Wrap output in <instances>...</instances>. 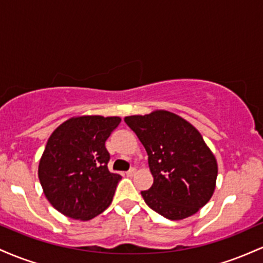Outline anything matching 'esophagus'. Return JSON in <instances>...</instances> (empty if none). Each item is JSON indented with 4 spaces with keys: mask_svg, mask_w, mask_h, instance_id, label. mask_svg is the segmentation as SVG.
Returning a JSON list of instances; mask_svg holds the SVG:
<instances>
[{
    "mask_svg": "<svg viewBox=\"0 0 263 263\" xmlns=\"http://www.w3.org/2000/svg\"><path fill=\"white\" fill-rule=\"evenodd\" d=\"M136 172H137L136 171V168H131V170H129L126 174H127V177H132V176H135Z\"/></svg>",
    "mask_w": 263,
    "mask_h": 263,
    "instance_id": "34e87169",
    "label": "esophagus"
}]
</instances>
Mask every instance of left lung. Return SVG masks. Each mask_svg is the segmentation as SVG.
Segmentation results:
<instances>
[{
    "instance_id": "left-lung-1",
    "label": "left lung",
    "mask_w": 263,
    "mask_h": 263,
    "mask_svg": "<svg viewBox=\"0 0 263 263\" xmlns=\"http://www.w3.org/2000/svg\"><path fill=\"white\" fill-rule=\"evenodd\" d=\"M148 155L153 184L146 204L170 220L194 215L213 197L218 162L192 123L165 110L125 117Z\"/></svg>"
}]
</instances>
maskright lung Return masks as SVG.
<instances>
[{"mask_svg":"<svg viewBox=\"0 0 263 263\" xmlns=\"http://www.w3.org/2000/svg\"><path fill=\"white\" fill-rule=\"evenodd\" d=\"M120 122L119 116H75L48 138L38 177L45 198L63 215L87 221L111 204L122 177L108 171L105 142Z\"/></svg>","mask_w":263,"mask_h":263,"instance_id":"1","label":"right lung"}]
</instances>
